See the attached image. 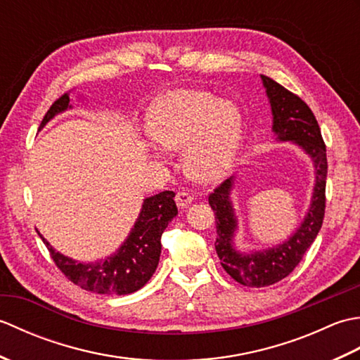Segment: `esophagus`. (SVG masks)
<instances>
[{
	"mask_svg": "<svg viewBox=\"0 0 360 360\" xmlns=\"http://www.w3.org/2000/svg\"><path fill=\"white\" fill-rule=\"evenodd\" d=\"M192 201H193V195L187 192V190H181V192L176 193V204H178L179 209H186Z\"/></svg>",
	"mask_w": 360,
	"mask_h": 360,
	"instance_id": "esophagus-1",
	"label": "esophagus"
}]
</instances>
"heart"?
Masks as SVG:
<instances>
[{
	"label": "heart",
	"mask_w": 360,
	"mask_h": 360,
	"mask_svg": "<svg viewBox=\"0 0 360 360\" xmlns=\"http://www.w3.org/2000/svg\"><path fill=\"white\" fill-rule=\"evenodd\" d=\"M153 139L168 150H187L195 178L217 179L233 162L241 137V116L231 102L196 89L168 91L153 105L148 119Z\"/></svg>",
	"instance_id": "heart-1"
}]
</instances>
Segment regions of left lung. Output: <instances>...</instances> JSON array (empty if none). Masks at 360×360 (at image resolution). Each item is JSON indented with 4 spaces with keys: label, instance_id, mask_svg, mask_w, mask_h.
Listing matches in <instances>:
<instances>
[{
    "label": "left lung",
    "instance_id": "1",
    "mask_svg": "<svg viewBox=\"0 0 360 360\" xmlns=\"http://www.w3.org/2000/svg\"><path fill=\"white\" fill-rule=\"evenodd\" d=\"M267 97L271 101L274 114V131L280 141H294L314 159L317 182L312 196V204L300 229L289 241L278 248L267 249L259 254L241 255L232 248V235L236 221L233 217L229 192L232 178L221 184L209 195V204L215 212L217 241L215 249L221 266L240 285L249 288H264L274 285L292 272L302 262L304 252L316 240L323 224L326 207V145L314 112L297 94L281 86L280 83L262 75Z\"/></svg>",
    "mask_w": 360,
    "mask_h": 360
}]
</instances>
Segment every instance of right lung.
Here are the masks:
<instances>
[{"label": "right lung", "instance_id": "add662e5", "mask_svg": "<svg viewBox=\"0 0 360 360\" xmlns=\"http://www.w3.org/2000/svg\"><path fill=\"white\" fill-rule=\"evenodd\" d=\"M68 106H70V96L65 93L51 105L48 112L44 114L40 128H43L46 122H49L57 112L65 111ZM173 198L174 192H170V190L147 198L143 201L141 215L124 246L105 262H74V259L53 250L51 244L40 233L38 235L48 248L52 262L74 285L97 294H131L141 289L156 271L160 248H162L160 236L168 223L178 213Z\"/></svg>", "mask_w": 360, "mask_h": 360}]
</instances>
